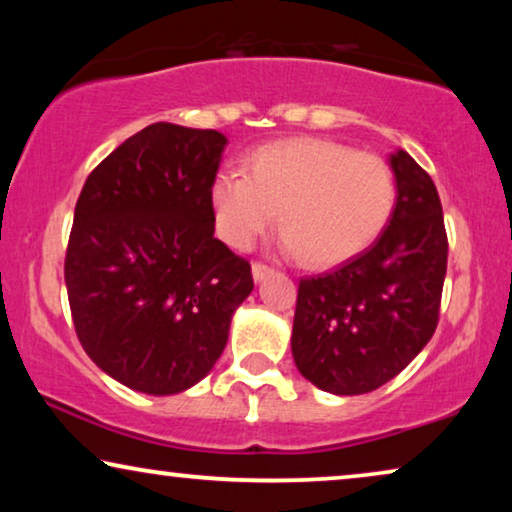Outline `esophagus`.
<instances>
[{
    "label": "esophagus",
    "mask_w": 512,
    "mask_h": 512,
    "mask_svg": "<svg viewBox=\"0 0 512 512\" xmlns=\"http://www.w3.org/2000/svg\"><path fill=\"white\" fill-rule=\"evenodd\" d=\"M251 275H254V282H263L265 277L272 275V268H268V265L263 263H254L251 265Z\"/></svg>",
    "instance_id": "1"
}]
</instances>
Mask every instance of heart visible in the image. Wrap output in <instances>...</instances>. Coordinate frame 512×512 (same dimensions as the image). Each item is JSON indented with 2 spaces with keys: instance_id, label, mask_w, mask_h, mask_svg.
Listing matches in <instances>:
<instances>
[{
  "instance_id": "b5f03b06",
  "label": "heart",
  "mask_w": 512,
  "mask_h": 512,
  "mask_svg": "<svg viewBox=\"0 0 512 512\" xmlns=\"http://www.w3.org/2000/svg\"><path fill=\"white\" fill-rule=\"evenodd\" d=\"M398 198L389 163L328 139H286L249 156L247 174L226 170L212 184L216 230L249 249L277 219L282 249L310 268L359 256L391 221Z\"/></svg>"
}]
</instances>
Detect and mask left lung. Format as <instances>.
Masks as SVG:
<instances>
[{
    "mask_svg": "<svg viewBox=\"0 0 512 512\" xmlns=\"http://www.w3.org/2000/svg\"><path fill=\"white\" fill-rule=\"evenodd\" d=\"M398 198L375 244L333 272L300 279L291 352L314 387L368 394L396 377L438 326L447 270L443 207L429 174L389 153Z\"/></svg>",
    "mask_w": 512,
    "mask_h": 512,
    "instance_id": "8db88e82",
    "label": "left lung"
}]
</instances>
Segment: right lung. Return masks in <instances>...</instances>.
I'll use <instances>...</instances> for the list:
<instances>
[{"mask_svg":"<svg viewBox=\"0 0 512 512\" xmlns=\"http://www.w3.org/2000/svg\"><path fill=\"white\" fill-rule=\"evenodd\" d=\"M226 135L153 123L90 172L74 209L65 284L76 335L128 389L172 396L219 361L251 265L214 237Z\"/></svg>","mask_w":512,"mask_h":512,"instance_id":"1","label":"right lung"}]
</instances>
